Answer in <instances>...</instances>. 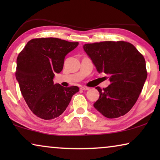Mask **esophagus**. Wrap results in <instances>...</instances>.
Segmentation results:
<instances>
[{"mask_svg": "<svg viewBox=\"0 0 160 160\" xmlns=\"http://www.w3.org/2000/svg\"><path fill=\"white\" fill-rule=\"evenodd\" d=\"M81 89H82V90H87V89H89V87H81Z\"/></svg>", "mask_w": 160, "mask_h": 160, "instance_id": "34e87169", "label": "esophagus"}]
</instances>
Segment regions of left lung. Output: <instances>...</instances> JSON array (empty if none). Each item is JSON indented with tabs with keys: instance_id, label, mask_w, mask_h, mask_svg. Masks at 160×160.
Wrapping results in <instances>:
<instances>
[{
	"instance_id": "left-lung-1",
	"label": "left lung",
	"mask_w": 160,
	"mask_h": 160,
	"mask_svg": "<svg viewBox=\"0 0 160 160\" xmlns=\"http://www.w3.org/2000/svg\"><path fill=\"white\" fill-rule=\"evenodd\" d=\"M83 48L98 73L108 75L111 82L102 89L95 87L100 97L94 107L109 119L126 114L136 102L147 78L143 56L125 41L87 43Z\"/></svg>"
}]
</instances>
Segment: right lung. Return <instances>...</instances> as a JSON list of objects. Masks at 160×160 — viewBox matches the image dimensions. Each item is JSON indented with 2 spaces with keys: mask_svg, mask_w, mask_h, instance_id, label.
Listing matches in <instances>:
<instances>
[{
  "mask_svg": "<svg viewBox=\"0 0 160 160\" xmlns=\"http://www.w3.org/2000/svg\"><path fill=\"white\" fill-rule=\"evenodd\" d=\"M78 42L57 38H34L28 41L17 59L16 78L30 110L45 120L58 117L65 111L76 86L64 87L54 84L55 73L63 68L65 56Z\"/></svg>",
  "mask_w": 160,
  "mask_h": 160,
  "instance_id": "1",
  "label": "right lung"
}]
</instances>
